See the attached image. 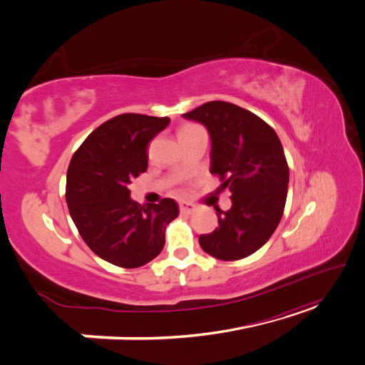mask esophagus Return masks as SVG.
<instances>
[{"instance_id":"34e87169","label":"esophagus","mask_w":365,"mask_h":365,"mask_svg":"<svg viewBox=\"0 0 365 365\" xmlns=\"http://www.w3.org/2000/svg\"><path fill=\"white\" fill-rule=\"evenodd\" d=\"M180 210H181V213L190 215V213H193V212H195V205H193V204H190V202H185V201H182V202H180Z\"/></svg>"}]
</instances>
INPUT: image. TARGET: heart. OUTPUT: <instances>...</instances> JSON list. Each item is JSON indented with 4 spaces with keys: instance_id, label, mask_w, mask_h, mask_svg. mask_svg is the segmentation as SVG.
<instances>
[{
    "instance_id": "b5f03b06",
    "label": "heart",
    "mask_w": 365,
    "mask_h": 365,
    "mask_svg": "<svg viewBox=\"0 0 365 365\" xmlns=\"http://www.w3.org/2000/svg\"><path fill=\"white\" fill-rule=\"evenodd\" d=\"M192 126H195V125H185V126H182V129H187V128H192ZM181 129V130H182Z\"/></svg>"
}]
</instances>
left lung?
Returning <instances> with one entry per match:
<instances>
[{"label":"left lung","mask_w":365,"mask_h":365,"mask_svg":"<svg viewBox=\"0 0 365 365\" xmlns=\"http://www.w3.org/2000/svg\"><path fill=\"white\" fill-rule=\"evenodd\" d=\"M212 138V168L231 208H216L219 227L200 236L201 248L219 260H239L267 244L283 216L289 168L275 130L237 105L213 101L184 114Z\"/></svg>","instance_id":"left-lung-1"}]
</instances>
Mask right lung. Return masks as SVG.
Returning a JSON list of instances; mask_svg holds the SVG:
<instances>
[{
	"label": "right lung",
	"mask_w": 365,
	"mask_h": 365,
	"mask_svg": "<svg viewBox=\"0 0 365 365\" xmlns=\"http://www.w3.org/2000/svg\"><path fill=\"white\" fill-rule=\"evenodd\" d=\"M169 117L120 114L94 129L74 152L65 200L85 244L120 268H138L155 259L164 233L178 216L170 197L148 207L132 201L129 184L148 169V145Z\"/></svg>",
	"instance_id": "add662e5"
}]
</instances>
